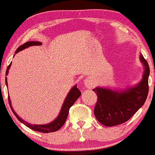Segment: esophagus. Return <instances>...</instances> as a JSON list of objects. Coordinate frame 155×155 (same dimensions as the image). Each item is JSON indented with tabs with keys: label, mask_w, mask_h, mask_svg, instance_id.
I'll return each instance as SVG.
<instances>
[{
	"label": "esophagus",
	"mask_w": 155,
	"mask_h": 155,
	"mask_svg": "<svg viewBox=\"0 0 155 155\" xmlns=\"http://www.w3.org/2000/svg\"><path fill=\"white\" fill-rule=\"evenodd\" d=\"M84 85L86 87H91L92 86H93V83L90 79H85V81H84Z\"/></svg>",
	"instance_id": "obj_1"
}]
</instances>
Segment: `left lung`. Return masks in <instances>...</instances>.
<instances>
[{"label": "left lung", "mask_w": 155, "mask_h": 155, "mask_svg": "<svg viewBox=\"0 0 155 155\" xmlns=\"http://www.w3.org/2000/svg\"><path fill=\"white\" fill-rule=\"evenodd\" d=\"M139 59L143 66V75L140 81L134 87L121 90L100 87L93 89L97 95L94 113L101 124L114 126L124 124L144 104L149 92L150 67L141 54Z\"/></svg>", "instance_id": "8db88e82"}]
</instances>
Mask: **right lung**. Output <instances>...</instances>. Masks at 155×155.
<instances>
[{"instance_id":"right-lung-1","label":"right lung","mask_w":155,"mask_h":155,"mask_svg":"<svg viewBox=\"0 0 155 155\" xmlns=\"http://www.w3.org/2000/svg\"><path fill=\"white\" fill-rule=\"evenodd\" d=\"M41 45H42V42H38V41H37V42H35V41H29V42H27L26 43H24V45H22L19 46V47L17 48V50H16V53H17L18 52L26 49V48L31 47V46ZM11 65H12V63H10V65H9L8 68H7L6 74H5V75L6 76L8 74V70L9 68H10ZM5 84H6L7 87H8L7 77H5ZM80 95H81V92H80L79 89L77 88V85H74V87L71 89V90L69 91V92L68 93V94H67L66 97L65 99L64 102H63V103L62 107H61L59 115H58L57 118L54 119V120L49 123V124H42V125L31 124H29V123L27 122V121L23 120V119L20 118V117L16 114V112H15L14 110V109H13V107L12 105V102H11L10 97L9 96H8V102H9V105H10L11 109H12V110L13 111V113H14L15 116L16 117V118H17L20 122L25 125L26 126H27L28 128H31V130H34L35 131L42 132V133H50V132L56 131L62 127L63 125L65 124V122H66L67 117H68L69 108L74 105V102H75L76 101V100L79 97Z\"/></svg>"}]
</instances>
